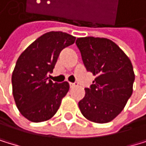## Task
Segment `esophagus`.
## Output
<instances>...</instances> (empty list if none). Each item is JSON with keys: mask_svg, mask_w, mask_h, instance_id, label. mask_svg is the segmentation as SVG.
Segmentation results:
<instances>
[{"mask_svg": "<svg viewBox=\"0 0 146 146\" xmlns=\"http://www.w3.org/2000/svg\"><path fill=\"white\" fill-rule=\"evenodd\" d=\"M69 85H70V88H74V87L77 86V84L75 82H69Z\"/></svg>", "mask_w": 146, "mask_h": 146, "instance_id": "34e87169", "label": "esophagus"}]
</instances>
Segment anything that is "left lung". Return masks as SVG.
Here are the masks:
<instances>
[{"label":"left lung","instance_id":"8db88e82","mask_svg":"<svg viewBox=\"0 0 146 146\" xmlns=\"http://www.w3.org/2000/svg\"><path fill=\"white\" fill-rule=\"evenodd\" d=\"M84 67L96 76L79 101L82 114L95 123H108L126 106L133 92L135 74L131 61L117 45L104 37L77 38Z\"/></svg>","mask_w":146,"mask_h":146}]
</instances>
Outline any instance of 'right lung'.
<instances>
[{"label": "right lung", "instance_id": "add662e5", "mask_svg": "<svg viewBox=\"0 0 146 146\" xmlns=\"http://www.w3.org/2000/svg\"><path fill=\"white\" fill-rule=\"evenodd\" d=\"M75 37L51 31L35 40L19 55L12 72V92L19 112L32 122L51 118L69 91L67 82L49 80L61 51L74 43Z\"/></svg>", "mask_w": 146, "mask_h": 146}]
</instances>
